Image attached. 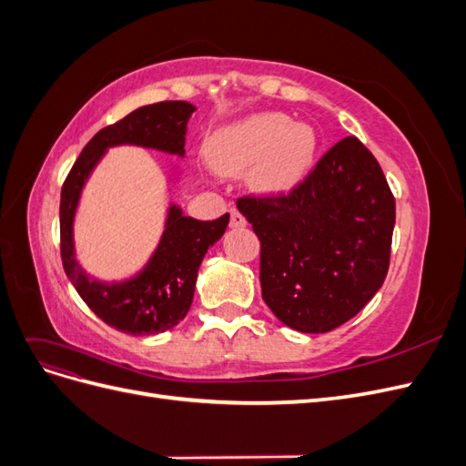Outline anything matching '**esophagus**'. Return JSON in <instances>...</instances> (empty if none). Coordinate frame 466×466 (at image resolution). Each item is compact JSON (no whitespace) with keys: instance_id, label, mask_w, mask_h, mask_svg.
I'll return each instance as SVG.
<instances>
[{"instance_id":"obj_1","label":"esophagus","mask_w":466,"mask_h":466,"mask_svg":"<svg viewBox=\"0 0 466 466\" xmlns=\"http://www.w3.org/2000/svg\"><path fill=\"white\" fill-rule=\"evenodd\" d=\"M229 225L231 228H245L247 225V219H245V216L241 214V211H238L237 208H231V219H229Z\"/></svg>"}]
</instances>
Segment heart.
Instances as JSON below:
<instances>
[{
	"instance_id": "heart-1",
	"label": "heart",
	"mask_w": 466,
	"mask_h": 466,
	"mask_svg": "<svg viewBox=\"0 0 466 466\" xmlns=\"http://www.w3.org/2000/svg\"><path fill=\"white\" fill-rule=\"evenodd\" d=\"M317 136L311 126L293 124L281 112H262L211 136L208 157L221 173L252 167V185L264 192L298 187L313 163Z\"/></svg>"
}]
</instances>
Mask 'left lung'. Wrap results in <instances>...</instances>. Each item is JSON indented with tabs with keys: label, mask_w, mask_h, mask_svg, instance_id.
<instances>
[{
	"label": "left lung",
	"mask_w": 466,
	"mask_h": 466,
	"mask_svg": "<svg viewBox=\"0 0 466 466\" xmlns=\"http://www.w3.org/2000/svg\"><path fill=\"white\" fill-rule=\"evenodd\" d=\"M237 208L260 241L262 299L289 329L334 330L383 286L394 196L358 137L330 147L289 194L245 196Z\"/></svg>",
	"instance_id": "1"
}]
</instances>
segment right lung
Returning a JSON list of instances; mask_svg holds the SVG:
<instances>
[{
	"instance_id": "1",
	"label": "right lung",
	"mask_w": 466,
	"mask_h": 466,
	"mask_svg": "<svg viewBox=\"0 0 466 466\" xmlns=\"http://www.w3.org/2000/svg\"><path fill=\"white\" fill-rule=\"evenodd\" d=\"M196 106L185 101H163L136 108L91 137L62 187L60 252L64 270L91 311L124 334L165 332L187 317L198 268L208 248L228 229L229 214L214 221H200L182 216V209L171 204L161 241L144 270L130 279L106 284L89 278L76 258L74 219L81 190L108 147L142 146L182 157L187 124Z\"/></svg>"
}]
</instances>
